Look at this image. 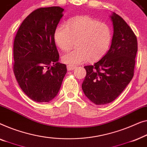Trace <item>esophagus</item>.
Returning a JSON list of instances; mask_svg holds the SVG:
<instances>
[{
    "label": "esophagus",
    "mask_w": 147,
    "mask_h": 147,
    "mask_svg": "<svg viewBox=\"0 0 147 147\" xmlns=\"http://www.w3.org/2000/svg\"><path fill=\"white\" fill-rule=\"evenodd\" d=\"M67 68L68 71H73V70H74L76 68V66L71 65H68L67 66Z\"/></svg>",
    "instance_id": "34e87169"
}]
</instances>
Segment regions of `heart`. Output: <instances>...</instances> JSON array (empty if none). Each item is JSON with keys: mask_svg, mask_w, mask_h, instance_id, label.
Returning a JSON list of instances; mask_svg holds the SVG:
<instances>
[{"mask_svg": "<svg viewBox=\"0 0 147 147\" xmlns=\"http://www.w3.org/2000/svg\"><path fill=\"white\" fill-rule=\"evenodd\" d=\"M54 40L63 51L69 50L76 40V49L64 54V63L74 65L96 61L108 52L112 40V30L109 24L88 16H79L60 25L54 32Z\"/></svg>", "mask_w": 147, "mask_h": 147, "instance_id": "heart-1", "label": "heart"}]
</instances>
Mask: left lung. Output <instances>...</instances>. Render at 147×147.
Returning a JSON list of instances; mask_svg holds the SVG:
<instances>
[{
  "mask_svg": "<svg viewBox=\"0 0 147 147\" xmlns=\"http://www.w3.org/2000/svg\"><path fill=\"white\" fill-rule=\"evenodd\" d=\"M111 18L114 32L110 49L94 65L84 67L86 74L82 90L97 105L113 102L129 84L138 50L136 35L127 22L115 12Z\"/></svg>",
  "mask_w": 147,
  "mask_h": 147,
  "instance_id": "left-lung-1",
  "label": "left lung"
}]
</instances>
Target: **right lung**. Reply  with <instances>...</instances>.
Segmentation results:
<instances>
[{"instance_id":"1","label":"right lung","mask_w":147,"mask_h":147,"mask_svg":"<svg viewBox=\"0 0 147 147\" xmlns=\"http://www.w3.org/2000/svg\"><path fill=\"white\" fill-rule=\"evenodd\" d=\"M63 11L60 7L35 10L23 20L14 38V75L22 91L36 102L52 100L67 73L66 65L58 62L54 40Z\"/></svg>"}]
</instances>
